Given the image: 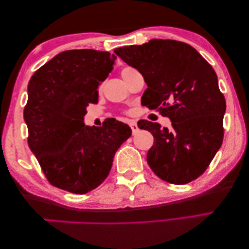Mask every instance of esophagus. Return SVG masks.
Segmentation results:
<instances>
[{"label": "esophagus", "mask_w": 249, "mask_h": 249, "mask_svg": "<svg viewBox=\"0 0 249 249\" xmlns=\"http://www.w3.org/2000/svg\"><path fill=\"white\" fill-rule=\"evenodd\" d=\"M130 128H131V130H132V132H133V133H136V132L138 131V125H137V122H136V121L130 122Z\"/></svg>", "instance_id": "1"}]
</instances>
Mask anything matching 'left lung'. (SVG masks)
Here are the masks:
<instances>
[{
  "mask_svg": "<svg viewBox=\"0 0 249 249\" xmlns=\"http://www.w3.org/2000/svg\"><path fill=\"white\" fill-rule=\"evenodd\" d=\"M116 55L143 76L141 104L171 120V129L140 120L152 133L146 154L152 171L163 181L186 184L209 168L221 148L226 110L213 67L191 45L173 39H151L117 48Z\"/></svg>",
  "mask_w": 249,
  "mask_h": 249,
  "instance_id": "left-lung-1",
  "label": "left lung"
}]
</instances>
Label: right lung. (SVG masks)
<instances>
[{
	"label": "right lung",
	"instance_id": "obj_1",
	"mask_svg": "<svg viewBox=\"0 0 249 249\" xmlns=\"http://www.w3.org/2000/svg\"><path fill=\"white\" fill-rule=\"evenodd\" d=\"M116 56L95 50L56 55L28 83L24 119L28 146L45 177L58 189L90 192L103 183L119 146L131 136L128 124L110 118L103 127H87L89 104L98 103L100 81L112 71Z\"/></svg>",
	"mask_w": 249,
	"mask_h": 249
}]
</instances>
